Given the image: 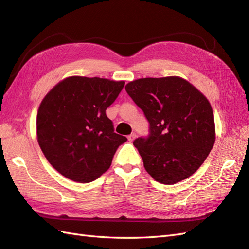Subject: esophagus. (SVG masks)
<instances>
[{"label": "esophagus", "instance_id": "34e87169", "mask_svg": "<svg viewBox=\"0 0 249 249\" xmlns=\"http://www.w3.org/2000/svg\"><path fill=\"white\" fill-rule=\"evenodd\" d=\"M127 138H128V141H134L135 140V139H136V134H135V132H134V134H131V135H129L128 137H127Z\"/></svg>", "mask_w": 249, "mask_h": 249}]
</instances>
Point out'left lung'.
I'll use <instances>...</instances> for the list:
<instances>
[{
	"mask_svg": "<svg viewBox=\"0 0 249 249\" xmlns=\"http://www.w3.org/2000/svg\"><path fill=\"white\" fill-rule=\"evenodd\" d=\"M125 89L149 122V137L134 141L146 172L163 184L193 175L215 142L208 98L179 76L139 78Z\"/></svg>",
	"mask_w": 249,
	"mask_h": 249,
	"instance_id": "left-lung-1",
	"label": "left lung"
}]
</instances>
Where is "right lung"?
<instances>
[{"label":"right lung","mask_w":249,"mask_h":249,"mask_svg":"<svg viewBox=\"0 0 249 249\" xmlns=\"http://www.w3.org/2000/svg\"><path fill=\"white\" fill-rule=\"evenodd\" d=\"M124 80L69 76L40 103L37 141L45 158L62 176L87 183L102 176L126 137L115 134L106 109Z\"/></svg>","instance_id":"1"}]
</instances>
